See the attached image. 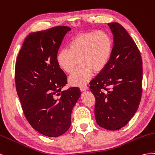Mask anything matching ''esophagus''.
<instances>
[{
  "label": "esophagus",
  "mask_w": 155,
  "mask_h": 155,
  "mask_svg": "<svg viewBox=\"0 0 155 155\" xmlns=\"http://www.w3.org/2000/svg\"><path fill=\"white\" fill-rule=\"evenodd\" d=\"M87 88H88V87L87 86H82L80 87V90L81 91H86V90H87Z\"/></svg>",
  "instance_id": "esophagus-1"
}]
</instances>
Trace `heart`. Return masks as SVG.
Segmentation results:
<instances>
[{"instance_id": "b5f03b06", "label": "heart", "mask_w": 155, "mask_h": 155, "mask_svg": "<svg viewBox=\"0 0 155 155\" xmlns=\"http://www.w3.org/2000/svg\"><path fill=\"white\" fill-rule=\"evenodd\" d=\"M113 41L104 31L81 33L74 36L69 43V50L58 52L56 61L59 68L71 75V85L82 86L90 81L93 72L99 73L107 67L112 56Z\"/></svg>"}]
</instances>
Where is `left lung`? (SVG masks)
Returning <instances> with one entry per match:
<instances>
[{
	"mask_svg": "<svg viewBox=\"0 0 155 155\" xmlns=\"http://www.w3.org/2000/svg\"><path fill=\"white\" fill-rule=\"evenodd\" d=\"M114 35L111 58L90 82L95 98V116L100 127L117 130L126 125L138 108L142 94V60L127 30L118 23H109Z\"/></svg>",
	"mask_w": 155,
	"mask_h": 155,
	"instance_id": "obj_1",
	"label": "left lung"
}]
</instances>
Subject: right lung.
<instances>
[{
  "label": "right lung",
  "mask_w": 155,
  "mask_h": 155,
  "mask_svg": "<svg viewBox=\"0 0 155 155\" xmlns=\"http://www.w3.org/2000/svg\"><path fill=\"white\" fill-rule=\"evenodd\" d=\"M70 30L55 26L29 34L15 63V87L25 116L33 129L48 137H58L69 129L72 110L81 96L78 87L61 91L67 76L56 61Z\"/></svg>",
  "instance_id": "1"
}]
</instances>
